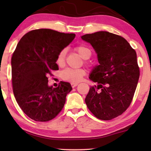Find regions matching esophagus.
<instances>
[{
	"instance_id": "obj_1",
	"label": "esophagus",
	"mask_w": 151,
	"mask_h": 151,
	"mask_svg": "<svg viewBox=\"0 0 151 151\" xmlns=\"http://www.w3.org/2000/svg\"><path fill=\"white\" fill-rule=\"evenodd\" d=\"M78 85V83H72L71 84V86H72V87H75V86H77Z\"/></svg>"
}]
</instances>
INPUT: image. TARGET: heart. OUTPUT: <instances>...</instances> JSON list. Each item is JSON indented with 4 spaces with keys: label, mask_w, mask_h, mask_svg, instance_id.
Masks as SVG:
<instances>
[{
    "label": "heart",
    "mask_w": 151,
    "mask_h": 151,
    "mask_svg": "<svg viewBox=\"0 0 151 151\" xmlns=\"http://www.w3.org/2000/svg\"><path fill=\"white\" fill-rule=\"evenodd\" d=\"M75 50L80 55L81 58L84 59V60H87L91 56V50L87 46L84 45L77 46L75 47ZM66 53H67L66 49H62L59 52L56 58V62L58 65H62L65 63ZM85 74V70H83V69L75 70V69L67 68L61 72V77L64 80L69 81V82L77 83L81 80L82 77Z\"/></svg>",
    "instance_id": "obj_1"
}]
</instances>
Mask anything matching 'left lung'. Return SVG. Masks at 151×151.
Wrapping results in <instances>:
<instances>
[{
  "label": "left lung",
  "mask_w": 151,
  "mask_h": 151,
  "mask_svg": "<svg viewBox=\"0 0 151 151\" xmlns=\"http://www.w3.org/2000/svg\"><path fill=\"white\" fill-rule=\"evenodd\" d=\"M97 53L99 65L93 68L85 103L97 119L108 121L119 116L132 101L140 76L137 55L126 39L99 31L81 36Z\"/></svg>",
  "instance_id": "obj_1"
}]
</instances>
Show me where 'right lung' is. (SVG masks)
Here are the masks:
<instances>
[{
  "label": "right lung",
  "instance_id": "1",
  "mask_svg": "<svg viewBox=\"0 0 151 151\" xmlns=\"http://www.w3.org/2000/svg\"><path fill=\"white\" fill-rule=\"evenodd\" d=\"M75 37L50 29H37L20 40L11 58L12 85L17 103L32 120L49 121L63 109L72 89L68 82L48 86V74L58 70L57 55Z\"/></svg>",
  "mask_w": 151,
  "mask_h": 151
}]
</instances>
